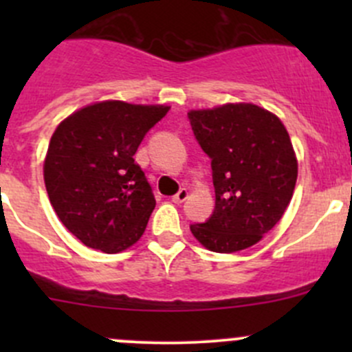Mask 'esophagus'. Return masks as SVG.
Masks as SVG:
<instances>
[{
  "label": "esophagus",
  "mask_w": 352,
  "mask_h": 352,
  "mask_svg": "<svg viewBox=\"0 0 352 352\" xmlns=\"http://www.w3.org/2000/svg\"><path fill=\"white\" fill-rule=\"evenodd\" d=\"M187 197H189V190H187V189H180L179 192H177L175 196L172 197V201L175 202V204H182L184 201H187Z\"/></svg>",
  "instance_id": "1"
}]
</instances>
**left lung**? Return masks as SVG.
Returning a JSON list of instances; mask_svg holds the SVG:
<instances>
[{
    "label": "left lung",
    "mask_w": 352,
    "mask_h": 352,
    "mask_svg": "<svg viewBox=\"0 0 352 352\" xmlns=\"http://www.w3.org/2000/svg\"><path fill=\"white\" fill-rule=\"evenodd\" d=\"M187 113L211 158L216 194L211 218L190 232L211 252L245 250L274 228L293 197L298 160L289 134L276 113L247 102Z\"/></svg>",
    "instance_id": "8db88e82"
}]
</instances>
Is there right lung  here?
<instances>
[{"label": "right lung", "instance_id": "right-lung-1", "mask_svg": "<svg viewBox=\"0 0 352 352\" xmlns=\"http://www.w3.org/2000/svg\"><path fill=\"white\" fill-rule=\"evenodd\" d=\"M168 105L104 100L59 122L44 158L49 201L90 248L119 254L143 236L155 197L134 153Z\"/></svg>", "mask_w": 352, "mask_h": 352}]
</instances>
